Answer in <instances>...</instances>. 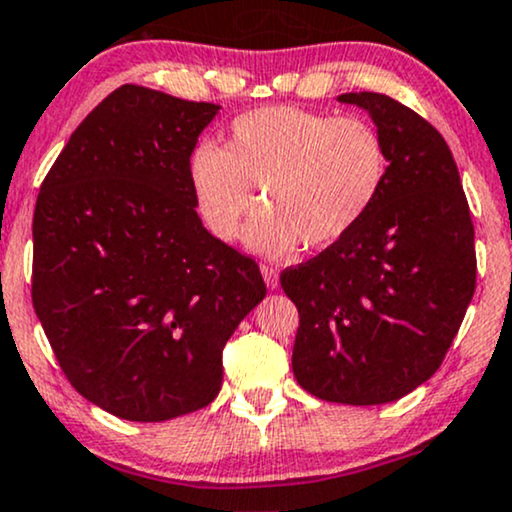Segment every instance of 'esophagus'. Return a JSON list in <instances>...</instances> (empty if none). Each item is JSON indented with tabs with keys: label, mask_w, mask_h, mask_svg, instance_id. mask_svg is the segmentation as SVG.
<instances>
[{
	"label": "esophagus",
	"mask_w": 512,
	"mask_h": 512,
	"mask_svg": "<svg viewBox=\"0 0 512 512\" xmlns=\"http://www.w3.org/2000/svg\"><path fill=\"white\" fill-rule=\"evenodd\" d=\"M261 273H263V280H266V285L270 289H275L277 285H280V273H277L275 266H268V263H263Z\"/></svg>",
	"instance_id": "obj_1"
}]
</instances>
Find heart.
<instances>
[{"label":"heart","instance_id":"heart-1","mask_svg":"<svg viewBox=\"0 0 512 512\" xmlns=\"http://www.w3.org/2000/svg\"><path fill=\"white\" fill-rule=\"evenodd\" d=\"M187 173L201 218L227 242L239 235L261 189L268 213L251 227L249 242L285 254L299 242L325 249L349 235L380 199L389 154L365 118L266 106L237 116L223 149L197 144Z\"/></svg>","mask_w":512,"mask_h":512}]
</instances>
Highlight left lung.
<instances>
[{
    "label": "left lung",
    "mask_w": 512,
    "mask_h": 512,
    "mask_svg": "<svg viewBox=\"0 0 512 512\" xmlns=\"http://www.w3.org/2000/svg\"><path fill=\"white\" fill-rule=\"evenodd\" d=\"M384 137L389 175L370 213L280 285L299 308L296 382L323 401L377 406L439 370L477 282L475 227L449 144L387 94L346 92Z\"/></svg>",
    "instance_id": "8db88e82"
}]
</instances>
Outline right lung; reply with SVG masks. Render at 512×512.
<instances>
[{
	"label": "right lung",
	"instance_id": "add662e5",
	"mask_svg": "<svg viewBox=\"0 0 512 512\" xmlns=\"http://www.w3.org/2000/svg\"><path fill=\"white\" fill-rule=\"evenodd\" d=\"M218 109L118 87L75 128L37 194L35 313L73 389L123 420L208 406L223 346L266 296L254 258L194 211L187 161Z\"/></svg>",
	"mask_w": 512,
	"mask_h": 512
}]
</instances>
